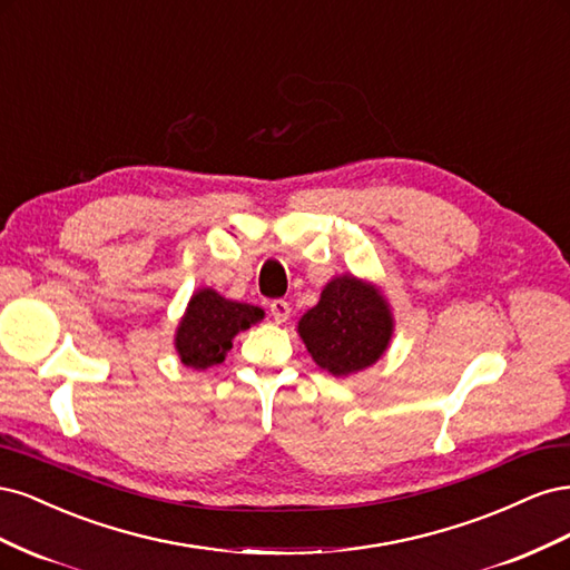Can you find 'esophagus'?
Here are the masks:
<instances>
[{"label": "esophagus", "mask_w": 570, "mask_h": 570, "mask_svg": "<svg viewBox=\"0 0 570 570\" xmlns=\"http://www.w3.org/2000/svg\"><path fill=\"white\" fill-rule=\"evenodd\" d=\"M271 316L275 323H285L289 318V304L285 299H273L271 302Z\"/></svg>", "instance_id": "1"}]
</instances>
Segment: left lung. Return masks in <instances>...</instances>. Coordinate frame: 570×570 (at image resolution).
<instances>
[{
    "label": "left lung",
    "mask_w": 570,
    "mask_h": 570,
    "mask_svg": "<svg viewBox=\"0 0 570 570\" xmlns=\"http://www.w3.org/2000/svg\"><path fill=\"white\" fill-rule=\"evenodd\" d=\"M308 354L333 375H350L375 364L392 337L385 299L352 275L325 285L321 302L299 321Z\"/></svg>",
    "instance_id": "1"
}]
</instances>
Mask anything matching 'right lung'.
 Returning <instances> with one entry per match:
<instances>
[{"label": "right lung", "instance_id": "obj_1", "mask_svg": "<svg viewBox=\"0 0 570 570\" xmlns=\"http://www.w3.org/2000/svg\"><path fill=\"white\" fill-rule=\"evenodd\" d=\"M262 318L264 312L258 306L223 299L214 289H199L178 325L180 361L197 371L220 364L233 347V337Z\"/></svg>", "mask_w": 570, "mask_h": 570}]
</instances>
